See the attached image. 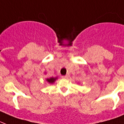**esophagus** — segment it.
Instances as JSON below:
<instances>
[{"mask_svg": "<svg viewBox=\"0 0 124 124\" xmlns=\"http://www.w3.org/2000/svg\"><path fill=\"white\" fill-rule=\"evenodd\" d=\"M62 78H64V79H67L68 78V76L67 75H65V76H62Z\"/></svg>", "mask_w": 124, "mask_h": 124, "instance_id": "obj_1", "label": "esophagus"}]
</instances>
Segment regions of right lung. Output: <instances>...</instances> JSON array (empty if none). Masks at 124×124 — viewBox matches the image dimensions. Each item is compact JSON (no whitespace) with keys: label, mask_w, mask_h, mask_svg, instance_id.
<instances>
[{"label":"right lung","mask_w":124,"mask_h":124,"mask_svg":"<svg viewBox=\"0 0 124 124\" xmlns=\"http://www.w3.org/2000/svg\"><path fill=\"white\" fill-rule=\"evenodd\" d=\"M57 78H50V79H46V81H47L49 83H53L55 82V81L56 79H57Z\"/></svg>","instance_id":"obj_1"}]
</instances>
